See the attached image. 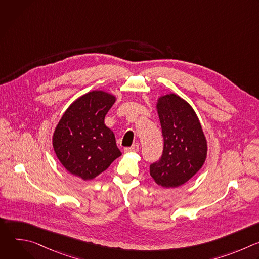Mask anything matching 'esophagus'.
I'll use <instances>...</instances> for the list:
<instances>
[{
	"instance_id": "obj_1",
	"label": "esophagus",
	"mask_w": 259,
	"mask_h": 259,
	"mask_svg": "<svg viewBox=\"0 0 259 259\" xmlns=\"http://www.w3.org/2000/svg\"><path fill=\"white\" fill-rule=\"evenodd\" d=\"M124 151H125V153H136V152L139 151V145L138 144H133L132 146L125 147Z\"/></svg>"
}]
</instances>
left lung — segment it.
<instances>
[{"label": "left lung", "instance_id": "obj_1", "mask_svg": "<svg viewBox=\"0 0 259 259\" xmlns=\"http://www.w3.org/2000/svg\"><path fill=\"white\" fill-rule=\"evenodd\" d=\"M164 137L163 156L151 165V176L164 189L178 188L203 167L207 139L192 105L175 93L161 95L156 103Z\"/></svg>", "mask_w": 259, "mask_h": 259}]
</instances>
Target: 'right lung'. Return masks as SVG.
<instances>
[{"label": "right lung", "instance_id": "add662e5", "mask_svg": "<svg viewBox=\"0 0 259 259\" xmlns=\"http://www.w3.org/2000/svg\"><path fill=\"white\" fill-rule=\"evenodd\" d=\"M116 99V95L104 90L87 92L66 108L57 123L52 145L71 175L92 180L122 155L114 132L104 124Z\"/></svg>", "mask_w": 259, "mask_h": 259}]
</instances>
